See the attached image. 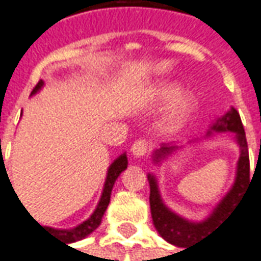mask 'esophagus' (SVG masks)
<instances>
[{
	"instance_id": "1",
	"label": "esophagus",
	"mask_w": 261,
	"mask_h": 261,
	"mask_svg": "<svg viewBox=\"0 0 261 261\" xmlns=\"http://www.w3.org/2000/svg\"><path fill=\"white\" fill-rule=\"evenodd\" d=\"M131 151L134 156L137 158H143L150 151V143L146 140H137L133 146H131Z\"/></svg>"
}]
</instances>
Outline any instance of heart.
<instances>
[{"instance_id": "1", "label": "heart", "mask_w": 261, "mask_h": 261, "mask_svg": "<svg viewBox=\"0 0 261 261\" xmlns=\"http://www.w3.org/2000/svg\"><path fill=\"white\" fill-rule=\"evenodd\" d=\"M180 94H182V86L179 85V84H176V82H170V84H163V85L159 86L153 95H154V101L156 102L169 103L175 101L180 96ZM193 105H195V102H193L192 96H189V95L181 96L173 105L172 111L169 113L166 120H165L166 130H175V128H177L180 125V122L184 121L185 118L191 114V111L193 110Z\"/></svg>"}]
</instances>
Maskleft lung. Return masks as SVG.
<instances>
[{
  "label": "left lung",
  "mask_w": 261,
  "mask_h": 261,
  "mask_svg": "<svg viewBox=\"0 0 261 261\" xmlns=\"http://www.w3.org/2000/svg\"><path fill=\"white\" fill-rule=\"evenodd\" d=\"M211 130L236 133V139L240 146V159H238L236 182L232 185L231 191L224 196V199L214 210L208 220L202 222H191L176 215L175 212L170 211L162 201L154 176H147L148 184H150V210H151L153 224L162 237L177 247H188L202 237H206L211 232V229L217 228L218 224H221L225 218H228L236 210L237 203L244 196L246 189L250 184V159H248L247 139H246L244 127H243V122L237 110L231 108V111H228L212 125ZM208 134H211V131ZM175 148V146L163 144L159 150L154 151V156H153L154 162H160L162 159L166 158L167 154H170V151H173Z\"/></svg>",
  "instance_id": "1"
}]
</instances>
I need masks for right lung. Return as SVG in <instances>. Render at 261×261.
I'll list each match as a JSON object with an SVG mask.
<instances>
[{
    "mask_svg": "<svg viewBox=\"0 0 261 261\" xmlns=\"http://www.w3.org/2000/svg\"><path fill=\"white\" fill-rule=\"evenodd\" d=\"M41 86H43V81H39V84L34 86V89L32 91V95L36 94ZM127 165H128V160H127L125 153L121 154L117 160H114L113 165L108 169V173H107V179H105V185H103V191L102 195H101V199H99V203H98V206H96V210L94 211V214H92L85 222H82L81 225H77V227H75V228L72 229H55L50 228V227H44V229H46L47 232H50L51 236L59 237L60 240L66 241V243H75L77 240H82V238H85L86 236H89V234L98 228V225L101 224L103 212L107 211V206H108V203H110V198H111V191H113L114 184H115L117 177L121 175L122 170L127 169Z\"/></svg>",
    "mask_w": 261,
    "mask_h": 261,
    "instance_id": "1",
    "label": "right lung"
}]
</instances>
